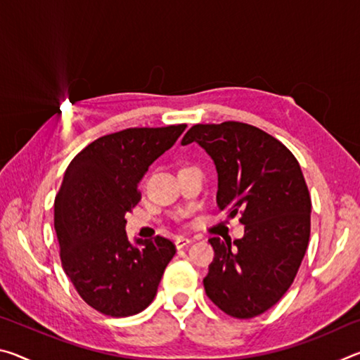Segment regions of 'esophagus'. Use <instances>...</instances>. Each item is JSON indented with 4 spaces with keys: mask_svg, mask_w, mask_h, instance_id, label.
Segmentation results:
<instances>
[{
    "mask_svg": "<svg viewBox=\"0 0 360 360\" xmlns=\"http://www.w3.org/2000/svg\"><path fill=\"white\" fill-rule=\"evenodd\" d=\"M191 243H192V240L187 238V236H178V238L174 240V245H176V248H178V249L186 248V246L191 245Z\"/></svg>",
    "mask_w": 360,
    "mask_h": 360,
    "instance_id": "34e87169",
    "label": "esophagus"
}]
</instances>
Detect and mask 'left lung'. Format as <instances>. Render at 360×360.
I'll return each instance as SVG.
<instances>
[{
    "mask_svg": "<svg viewBox=\"0 0 360 360\" xmlns=\"http://www.w3.org/2000/svg\"><path fill=\"white\" fill-rule=\"evenodd\" d=\"M198 143L217 169V206L240 212L241 240L208 241L214 259L203 279L210 300L225 314L255 318L294 283L311 231V198L294 154L243 122L197 124L181 144Z\"/></svg>",
    "mask_w": 360,
    "mask_h": 360,
    "instance_id": "1",
    "label": "left lung"
}]
</instances>
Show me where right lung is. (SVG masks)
<instances>
[{
    "label": "right lung",
    "instance_id": "add662e5",
    "mask_svg": "<svg viewBox=\"0 0 360 360\" xmlns=\"http://www.w3.org/2000/svg\"><path fill=\"white\" fill-rule=\"evenodd\" d=\"M186 124L127 129L79 152L66 168L53 205L60 260L82 300L106 316L141 313L154 300L176 254L163 236L136 240L125 233V214L141 200L138 182L168 150Z\"/></svg>",
    "mask_w": 360,
    "mask_h": 360
}]
</instances>
